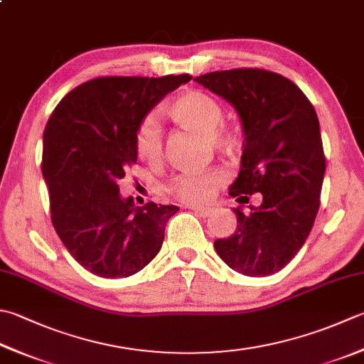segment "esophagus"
Returning a JSON list of instances; mask_svg holds the SVG:
<instances>
[{
	"label": "esophagus",
	"mask_w": 364,
	"mask_h": 364,
	"mask_svg": "<svg viewBox=\"0 0 364 364\" xmlns=\"http://www.w3.org/2000/svg\"><path fill=\"white\" fill-rule=\"evenodd\" d=\"M188 208L194 211L196 215L202 216V218H208V216L211 215V213H213L211 208H202V206H188Z\"/></svg>",
	"instance_id": "34e87169"
}]
</instances>
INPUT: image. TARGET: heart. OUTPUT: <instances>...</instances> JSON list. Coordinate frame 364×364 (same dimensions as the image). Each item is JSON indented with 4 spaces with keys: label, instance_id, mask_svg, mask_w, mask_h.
<instances>
[{
    "label": "heart",
    "instance_id": "obj_1",
    "mask_svg": "<svg viewBox=\"0 0 364 364\" xmlns=\"http://www.w3.org/2000/svg\"><path fill=\"white\" fill-rule=\"evenodd\" d=\"M168 117L184 129L203 134L205 140L219 151L237 153L238 135L223 124L224 112L215 99L200 91H186L168 107ZM135 153L146 164H158L162 156V132L154 117H146L135 131ZM225 181L220 170L175 176L167 184L168 194L186 205H202L215 196L216 189Z\"/></svg>",
    "mask_w": 364,
    "mask_h": 364
}]
</instances>
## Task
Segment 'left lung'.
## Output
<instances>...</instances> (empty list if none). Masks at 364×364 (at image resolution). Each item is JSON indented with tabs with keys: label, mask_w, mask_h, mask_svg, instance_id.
Here are the masks:
<instances>
[{
	"label": "left lung",
	"mask_w": 364,
	"mask_h": 364,
	"mask_svg": "<svg viewBox=\"0 0 364 364\" xmlns=\"http://www.w3.org/2000/svg\"><path fill=\"white\" fill-rule=\"evenodd\" d=\"M194 80L233 105L245 135L229 189L240 203L238 225L215 241L216 252L245 276L274 274L303 247L318 211L325 154L317 113L294 82L265 69L216 70ZM257 191L261 205L245 213Z\"/></svg>",
	"instance_id": "8db88e82"
}]
</instances>
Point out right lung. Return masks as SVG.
Masks as SVG:
<instances>
[{
    "label": "right lung",
    "instance_id": "obj_1",
    "mask_svg": "<svg viewBox=\"0 0 364 364\" xmlns=\"http://www.w3.org/2000/svg\"><path fill=\"white\" fill-rule=\"evenodd\" d=\"M191 78L99 77L68 92L50 115L42 151L50 215L63 245L90 273L132 276L161 251L167 220L180 208L135 206L118 181L137 162L139 124Z\"/></svg>",
    "mask_w": 364,
    "mask_h": 364
}]
</instances>
